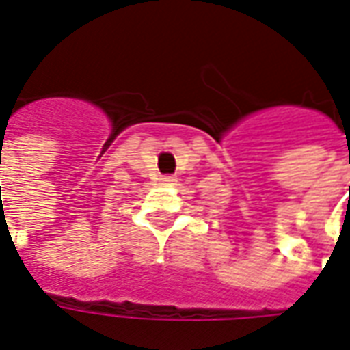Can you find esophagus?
<instances>
[{
  "label": "esophagus",
  "mask_w": 350,
  "mask_h": 350,
  "mask_svg": "<svg viewBox=\"0 0 350 350\" xmlns=\"http://www.w3.org/2000/svg\"><path fill=\"white\" fill-rule=\"evenodd\" d=\"M162 183H163V185H173V183H175V177H171V175H165V177H162Z\"/></svg>",
  "instance_id": "34e87169"
}]
</instances>
